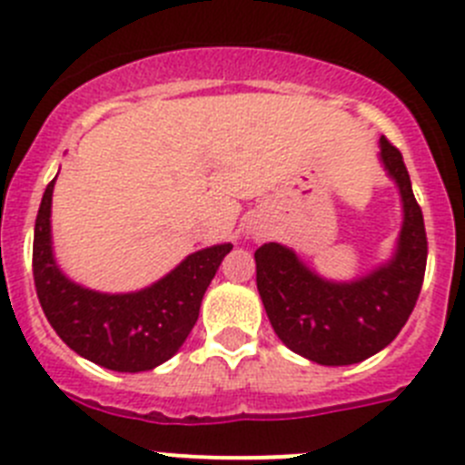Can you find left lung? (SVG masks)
Here are the masks:
<instances>
[{
    "label": "left lung",
    "instance_id": "8db88e82",
    "mask_svg": "<svg viewBox=\"0 0 465 465\" xmlns=\"http://www.w3.org/2000/svg\"><path fill=\"white\" fill-rule=\"evenodd\" d=\"M380 160L403 202L391 262L366 278L331 282L280 242H263L254 252L257 290L273 331L292 352L322 366H350L387 347L408 322L424 282L429 242L403 154L382 136Z\"/></svg>",
    "mask_w": 465,
    "mask_h": 465
}]
</instances>
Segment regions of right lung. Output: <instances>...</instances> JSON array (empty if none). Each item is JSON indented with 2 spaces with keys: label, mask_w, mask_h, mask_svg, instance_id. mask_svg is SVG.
<instances>
[{
  "label": "right lung",
  "mask_w": 465,
  "mask_h": 465,
  "mask_svg": "<svg viewBox=\"0 0 465 465\" xmlns=\"http://www.w3.org/2000/svg\"><path fill=\"white\" fill-rule=\"evenodd\" d=\"M53 185L55 181L48 183L41 199L32 248L36 296L50 326L74 352L108 371H153L173 357L190 336L208 284L233 245L224 242L199 250L141 292L102 294L85 290L71 282L53 257Z\"/></svg>",
  "instance_id": "right-lung-1"
}]
</instances>
